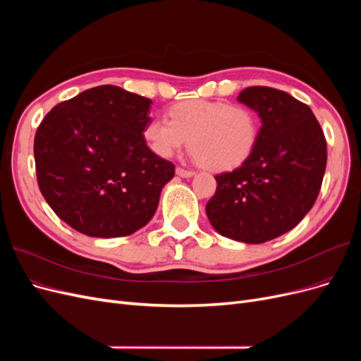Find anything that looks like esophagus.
Wrapping results in <instances>:
<instances>
[{
	"instance_id": "obj_1",
	"label": "esophagus",
	"mask_w": 361,
	"mask_h": 361,
	"mask_svg": "<svg viewBox=\"0 0 361 361\" xmlns=\"http://www.w3.org/2000/svg\"><path fill=\"white\" fill-rule=\"evenodd\" d=\"M176 174H178V176H180V178H192L195 173L191 171V170H185V169L178 167V169H176Z\"/></svg>"
}]
</instances>
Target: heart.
Masks as SVG:
<instances>
[{
	"label": "heart",
	"instance_id": "1",
	"mask_svg": "<svg viewBox=\"0 0 361 361\" xmlns=\"http://www.w3.org/2000/svg\"><path fill=\"white\" fill-rule=\"evenodd\" d=\"M260 118L248 106L221 101H182L170 106L169 120L152 118L143 138L161 158H171L187 145L192 158L212 171L245 162L257 145Z\"/></svg>",
	"mask_w": 361,
	"mask_h": 361
}]
</instances>
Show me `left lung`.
<instances>
[{"label":"left lung","mask_w":361,"mask_h":361,"mask_svg":"<svg viewBox=\"0 0 361 361\" xmlns=\"http://www.w3.org/2000/svg\"><path fill=\"white\" fill-rule=\"evenodd\" d=\"M236 99L257 113L259 140L245 162L215 176L206 215L220 235L262 244L292 231L312 209L325 173L326 141L310 108L286 92L248 87Z\"/></svg>","instance_id":"8db88e82"}]
</instances>
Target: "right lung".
<instances>
[{
	"mask_svg": "<svg viewBox=\"0 0 361 361\" xmlns=\"http://www.w3.org/2000/svg\"><path fill=\"white\" fill-rule=\"evenodd\" d=\"M152 101L99 85L54 106L35 137L39 188L51 209L93 238L128 236L155 215L174 166L143 138Z\"/></svg>",
	"mask_w": 361,
	"mask_h": 361,
	"instance_id": "add662e5",
	"label": "right lung"
}]
</instances>
